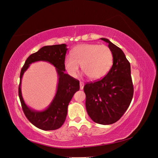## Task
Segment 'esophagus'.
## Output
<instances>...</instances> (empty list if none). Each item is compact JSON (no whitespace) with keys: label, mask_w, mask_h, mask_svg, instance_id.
Returning <instances> with one entry per match:
<instances>
[{"label":"esophagus","mask_w":158,"mask_h":158,"mask_svg":"<svg viewBox=\"0 0 158 158\" xmlns=\"http://www.w3.org/2000/svg\"><path fill=\"white\" fill-rule=\"evenodd\" d=\"M84 85V83L82 82H80V89H83Z\"/></svg>","instance_id":"obj_1"}]
</instances>
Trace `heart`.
Here are the masks:
<instances>
[{"mask_svg":"<svg viewBox=\"0 0 158 158\" xmlns=\"http://www.w3.org/2000/svg\"><path fill=\"white\" fill-rule=\"evenodd\" d=\"M71 56H66L64 67L72 77L76 78L80 66L91 80L103 78L113 64L112 52L107 45L98 44H82L72 51Z\"/></svg>","mask_w":158,"mask_h":158,"instance_id":"b5f03b06","label":"heart"}]
</instances>
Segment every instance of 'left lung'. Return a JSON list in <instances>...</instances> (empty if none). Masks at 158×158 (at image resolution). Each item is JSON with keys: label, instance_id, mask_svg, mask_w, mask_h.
Segmentation results:
<instances>
[{"label": "left lung", "instance_id": "1", "mask_svg": "<svg viewBox=\"0 0 158 158\" xmlns=\"http://www.w3.org/2000/svg\"><path fill=\"white\" fill-rule=\"evenodd\" d=\"M113 63L109 73L102 80L84 85L85 107L95 123L111 125L121 118L129 107L133 97L131 64L123 51L106 38Z\"/></svg>", "mask_w": 158, "mask_h": 158}]
</instances>
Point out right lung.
Returning a JSON list of instances; mask_svg holds the SVG:
<instances>
[{
  "label": "right lung",
  "instance_id": "1",
  "mask_svg": "<svg viewBox=\"0 0 158 158\" xmlns=\"http://www.w3.org/2000/svg\"><path fill=\"white\" fill-rule=\"evenodd\" d=\"M68 49L66 44L43 47L26 59L21 70L18 94L23 111L30 122L44 131H53L59 128L65 121L68 106L74 94L79 90V81L66 74L64 60ZM38 61L49 62L56 67L58 76L57 92L49 106L42 111H36L28 107L22 97L21 84L25 72L31 64Z\"/></svg>",
  "mask_w": 158,
  "mask_h": 158
}]
</instances>
